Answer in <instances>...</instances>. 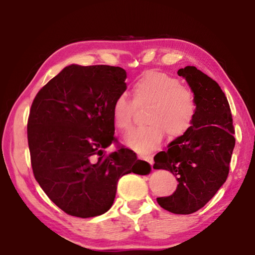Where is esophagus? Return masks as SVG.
<instances>
[{
    "label": "esophagus",
    "instance_id": "obj_1",
    "mask_svg": "<svg viewBox=\"0 0 255 255\" xmlns=\"http://www.w3.org/2000/svg\"><path fill=\"white\" fill-rule=\"evenodd\" d=\"M139 159H142V160L147 161L148 163H150L151 166L153 164V159H152L151 156H146V154H140V156H139Z\"/></svg>",
    "mask_w": 255,
    "mask_h": 255
}]
</instances>
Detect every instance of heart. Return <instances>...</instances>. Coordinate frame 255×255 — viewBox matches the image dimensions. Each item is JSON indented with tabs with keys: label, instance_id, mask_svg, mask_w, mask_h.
<instances>
[{
	"label": "heart",
	"instance_id": "1",
	"mask_svg": "<svg viewBox=\"0 0 255 255\" xmlns=\"http://www.w3.org/2000/svg\"><path fill=\"white\" fill-rule=\"evenodd\" d=\"M132 102L119 95L113 103L112 115L115 127L127 130L132 124L134 104L147 106L148 126L131 129L125 142L138 153L157 149L166 134L170 139L182 137L190 130L197 115V103L190 89L171 75L148 71L131 85Z\"/></svg>",
	"mask_w": 255,
	"mask_h": 255
}]
</instances>
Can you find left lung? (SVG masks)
<instances>
[{"mask_svg":"<svg viewBox=\"0 0 255 255\" xmlns=\"http://www.w3.org/2000/svg\"><path fill=\"white\" fill-rule=\"evenodd\" d=\"M197 103L190 130L154 156L153 169L170 171L178 180L171 196L157 198L159 206L176 214H190L209 202L226 182L236 144L232 114L219 84L194 66L178 71Z\"/></svg>","mask_w":255,"mask_h":255,"instance_id":"1","label":"left lung"}]
</instances>
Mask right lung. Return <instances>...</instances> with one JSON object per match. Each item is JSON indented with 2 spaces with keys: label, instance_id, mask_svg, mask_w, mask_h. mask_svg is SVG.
Returning a JSON list of instances; mask_svg holds the SVG:
<instances>
[{
  "label": "right lung",
  "instance_id": "obj_1",
  "mask_svg": "<svg viewBox=\"0 0 255 255\" xmlns=\"http://www.w3.org/2000/svg\"><path fill=\"white\" fill-rule=\"evenodd\" d=\"M127 75L109 65L65 67L39 89L27 121L34 177L47 197L73 217L107 212L119 178L147 174L150 164L117 143L112 107L126 91Z\"/></svg>",
  "mask_w": 255,
  "mask_h": 255
}]
</instances>
